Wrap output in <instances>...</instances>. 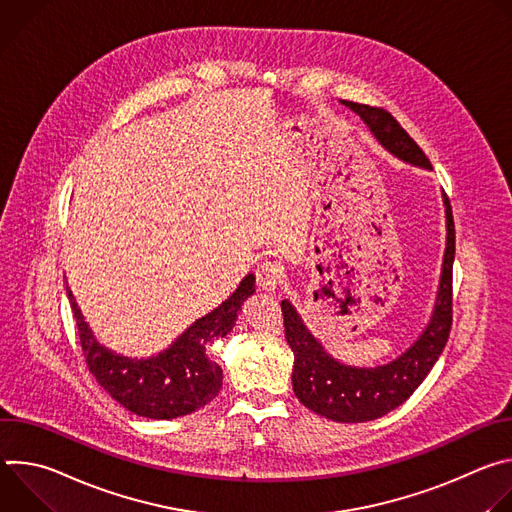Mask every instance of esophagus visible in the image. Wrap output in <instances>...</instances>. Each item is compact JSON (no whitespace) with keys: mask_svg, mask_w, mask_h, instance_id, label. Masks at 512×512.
Instances as JSON below:
<instances>
[{"mask_svg":"<svg viewBox=\"0 0 512 512\" xmlns=\"http://www.w3.org/2000/svg\"><path fill=\"white\" fill-rule=\"evenodd\" d=\"M255 277H257V285L263 287V289H267V291L275 289V287L283 281L281 269H279L275 263H271V261L259 263V265H257V271H255Z\"/></svg>","mask_w":512,"mask_h":512,"instance_id":"1","label":"esophagus"}]
</instances>
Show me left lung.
Instances as JSON below:
<instances>
[{"label": "left lung", "mask_w": 512, "mask_h": 512, "mask_svg": "<svg viewBox=\"0 0 512 512\" xmlns=\"http://www.w3.org/2000/svg\"><path fill=\"white\" fill-rule=\"evenodd\" d=\"M344 105L362 117L391 154L403 162L431 168L423 150L387 109L352 101H344ZM444 200L448 216V243L433 316L419 340L397 360L377 369L346 367V364L334 360L310 334L294 306L287 300L281 302L285 338L296 358L291 383H294V393L300 403L310 411L338 423L379 419L405 403L427 377L435 360L440 358L452 330V267L456 255L452 206L446 194Z\"/></svg>", "instance_id": "8db88e82"}]
</instances>
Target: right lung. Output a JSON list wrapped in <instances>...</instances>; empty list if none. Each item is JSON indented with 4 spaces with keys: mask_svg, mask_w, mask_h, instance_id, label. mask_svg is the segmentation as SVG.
<instances>
[{
    "mask_svg": "<svg viewBox=\"0 0 512 512\" xmlns=\"http://www.w3.org/2000/svg\"><path fill=\"white\" fill-rule=\"evenodd\" d=\"M66 291L87 367L97 383L139 417L176 419L204 407L221 391L223 371L206 356V348L233 330L243 302L253 296L255 277L247 275L227 302L196 320L168 350L141 360L101 346L83 320L75 296L68 287Z\"/></svg>",
    "mask_w": 512,
    "mask_h": 512,
    "instance_id": "add662e5",
    "label": "right lung"
}]
</instances>
